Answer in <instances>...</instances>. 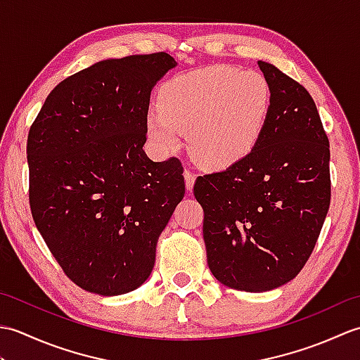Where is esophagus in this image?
Returning a JSON list of instances; mask_svg holds the SVG:
<instances>
[{
    "label": "esophagus",
    "instance_id": "esophagus-1",
    "mask_svg": "<svg viewBox=\"0 0 360 360\" xmlns=\"http://www.w3.org/2000/svg\"><path fill=\"white\" fill-rule=\"evenodd\" d=\"M184 178H186V188L188 190V192H192L193 184H195V179H196L195 173H192L190 170H186L184 172Z\"/></svg>",
    "mask_w": 360,
    "mask_h": 360
}]
</instances>
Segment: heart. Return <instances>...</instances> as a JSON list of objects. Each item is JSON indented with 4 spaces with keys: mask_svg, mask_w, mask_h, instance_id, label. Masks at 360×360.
<instances>
[{
    "mask_svg": "<svg viewBox=\"0 0 360 360\" xmlns=\"http://www.w3.org/2000/svg\"><path fill=\"white\" fill-rule=\"evenodd\" d=\"M271 106V85L259 72L210 66L167 80L145 128L160 153L174 150L179 133H187L188 151L198 162L226 168L254 151Z\"/></svg>",
    "mask_w": 360,
    "mask_h": 360,
    "instance_id": "b5f03b06",
    "label": "heart"
}]
</instances>
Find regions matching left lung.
<instances>
[{
    "instance_id": "1",
    "label": "left lung",
    "mask_w": 360,
    "mask_h": 360,
    "mask_svg": "<svg viewBox=\"0 0 360 360\" xmlns=\"http://www.w3.org/2000/svg\"><path fill=\"white\" fill-rule=\"evenodd\" d=\"M272 106L248 158L198 176L207 264L218 281L264 292L297 277L314 250L331 201L330 141L300 83L259 60Z\"/></svg>"
}]
</instances>
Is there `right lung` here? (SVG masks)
<instances>
[{"label":"right lung","mask_w":360,"mask_h":360,"mask_svg":"<svg viewBox=\"0 0 360 360\" xmlns=\"http://www.w3.org/2000/svg\"><path fill=\"white\" fill-rule=\"evenodd\" d=\"M174 66L165 52L94 63L51 91L29 129L32 218L66 277L88 292L139 288L184 198L181 160L153 162L142 150L151 89Z\"/></svg>","instance_id":"obj_1"}]
</instances>
